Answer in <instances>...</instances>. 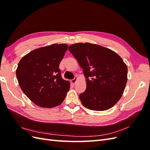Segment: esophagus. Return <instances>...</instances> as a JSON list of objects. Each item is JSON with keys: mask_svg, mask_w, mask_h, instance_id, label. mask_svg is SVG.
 <instances>
[{"mask_svg": "<svg viewBox=\"0 0 150 150\" xmlns=\"http://www.w3.org/2000/svg\"><path fill=\"white\" fill-rule=\"evenodd\" d=\"M76 82V78H74V79H72L71 81V83L72 84H74Z\"/></svg>", "mask_w": 150, "mask_h": 150, "instance_id": "obj_1", "label": "esophagus"}]
</instances>
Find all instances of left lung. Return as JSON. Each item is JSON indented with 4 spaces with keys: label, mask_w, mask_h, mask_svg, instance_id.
<instances>
[{
    "label": "left lung",
    "mask_w": 150,
    "mask_h": 150,
    "mask_svg": "<svg viewBox=\"0 0 150 150\" xmlns=\"http://www.w3.org/2000/svg\"><path fill=\"white\" fill-rule=\"evenodd\" d=\"M83 69L86 89L79 94L83 106L94 111L108 110L120 100L127 83L128 68L118 54L90 43L68 47Z\"/></svg>",
    "instance_id": "left-lung-1"
}]
</instances>
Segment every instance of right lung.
Returning a JSON list of instances; mask_svg holds the SVG:
<instances>
[{"label": "right lung", "instance_id": "obj_1", "mask_svg": "<svg viewBox=\"0 0 150 150\" xmlns=\"http://www.w3.org/2000/svg\"><path fill=\"white\" fill-rule=\"evenodd\" d=\"M67 50L66 44H54L30 52L19 61L16 76L22 91L38 106L61 104L70 83L62 78L59 66Z\"/></svg>", "mask_w": 150, "mask_h": 150}]
</instances>
